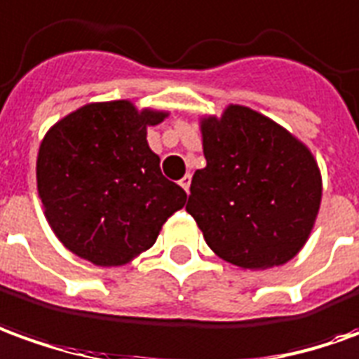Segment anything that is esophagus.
<instances>
[{"mask_svg": "<svg viewBox=\"0 0 359 359\" xmlns=\"http://www.w3.org/2000/svg\"><path fill=\"white\" fill-rule=\"evenodd\" d=\"M180 185L184 187L185 191H189V185H191V175L189 174H185L182 180H180Z\"/></svg>", "mask_w": 359, "mask_h": 359, "instance_id": "obj_1", "label": "esophagus"}]
</instances>
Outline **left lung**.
<instances>
[{
	"label": "left lung",
	"mask_w": 359,
	"mask_h": 359,
	"mask_svg": "<svg viewBox=\"0 0 359 359\" xmlns=\"http://www.w3.org/2000/svg\"><path fill=\"white\" fill-rule=\"evenodd\" d=\"M207 165L185 205L217 256L244 269L281 266L313 231L323 184L309 148L242 105L203 118Z\"/></svg>",
	"instance_id": "8db88e82"
}]
</instances>
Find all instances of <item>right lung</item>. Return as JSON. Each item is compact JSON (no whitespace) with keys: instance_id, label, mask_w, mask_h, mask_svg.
<instances>
[{"instance_id":"right-lung-1","label":"right lung","mask_w":359,"mask_h":359,"mask_svg":"<svg viewBox=\"0 0 359 359\" xmlns=\"http://www.w3.org/2000/svg\"><path fill=\"white\" fill-rule=\"evenodd\" d=\"M168 113L130 101L91 103L46 133L36 185L54 234L95 266H121L158 238L187 194L165 180L147 127Z\"/></svg>"}]
</instances>
